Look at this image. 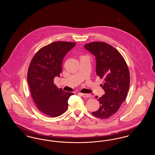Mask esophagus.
<instances>
[{
	"instance_id": "1",
	"label": "esophagus",
	"mask_w": 155,
	"mask_h": 155,
	"mask_svg": "<svg viewBox=\"0 0 155 155\" xmlns=\"http://www.w3.org/2000/svg\"><path fill=\"white\" fill-rule=\"evenodd\" d=\"M81 95L84 97H85V98H89L91 97V95L88 94H81Z\"/></svg>"
}]
</instances>
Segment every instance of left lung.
<instances>
[{
	"label": "left lung",
	"mask_w": 155,
	"mask_h": 155,
	"mask_svg": "<svg viewBox=\"0 0 155 155\" xmlns=\"http://www.w3.org/2000/svg\"><path fill=\"white\" fill-rule=\"evenodd\" d=\"M84 47L96 58V74L103 78L101 86L105 92L97 99L99 109L92 114L98 118H109L118 110L127 95L130 82L128 67L121 53L110 45L92 42Z\"/></svg>",
	"instance_id": "8db88e82"
}]
</instances>
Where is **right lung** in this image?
Wrapping results in <instances>:
<instances>
[{"label": "right lung", "instance_id": "right-lung-1", "mask_svg": "<svg viewBox=\"0 0 155 155\" xmlns=\"http://www.w3.org/2000/svg\"><path fill=\"white\" fill-rule=\"evenodd\" d=\"M75 42L57 41L46 45L35 54L28 70L31 94L38 109L52 117L66 112L68 100L74 93L63 91L54 84L62 71L63 59Z\"/></svg>", "mask_w": 155, "mask_h": 155}]
</instances>
